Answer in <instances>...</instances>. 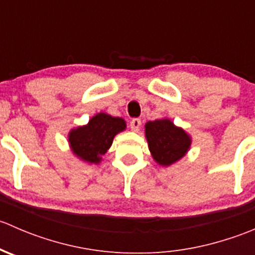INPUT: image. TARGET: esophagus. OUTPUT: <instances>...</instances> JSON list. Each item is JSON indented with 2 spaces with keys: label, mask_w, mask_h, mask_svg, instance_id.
Masks as SVG:
<instances>
[{
  "label": "esophagus",
  "mask_w": 255,
  "mask_h": 255,
  "mask_svg": "<svg viewBox=\"0 0 255 255\" xmlns=\"http://www.w3.org/2000/svg\"><path fill=\"white\" fill-rule=\"evenodd\" d=\"M140 125H142V122H140L139 118H133L132 121H130L129 126H130V129L134 130V132H137L138 129H139Z\"/></svg>",
  "instance_id": "obj_1"
}]
</instances>
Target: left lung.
Wrapping results in <instances>:
<instances>
[{"label": "left lung", "instance_id": "8db88e82", "mask_svg": "<svg viewBox=\"0 0 255 255\" xmlns=\"http://www.w3.org/2000/svg\"><path fill=\"white\" fill-rule=\"evenodd\" d=\"M145 137L154 160L163 166L180 160L191 144L189 134L170 120L149 121L145 125Z\"/></svg>", "mask_w": 255, "mask_h": 255}]
</instances>
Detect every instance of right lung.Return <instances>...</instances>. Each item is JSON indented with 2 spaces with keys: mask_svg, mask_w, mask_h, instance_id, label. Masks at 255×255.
<instances>
[{
  "mask_svg": "<svg viewBox=\"0 0 255 255\" xmlns=\"http://www.w3.org/2000/svg\"><path fill=\"white\" fill-rule=\"evenodd\" d=\"M125 129L123 118L97 113L86 126L75 128L69 133V143L73 153L80 159L90 164H99L101 156L112 145L115 135Z\"/></svg>",
  "mask_w": 255,
  "mask_h": 255,
  "instance_id": "add662e5",
  "label": "right lung"
}]
</instances>
